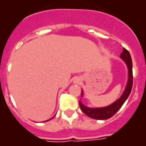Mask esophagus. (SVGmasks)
Returning <instances> with one entry per match:
<instances>
[{"label":"esophagus","mask_w":146,"mask_h":146,"mask_svg":"<svg viewBox=\"0 0 146 146\" xmlns=\"http://www.w3.org/2000/svg\"><path fill=\"white\" fill-rule=\"evenodd\" d=\"M74 82L75 84H79L80 82H81V80H80V78H75L74 80Z\"/></svg>","instance_id":"obj_1"}]
</instances>
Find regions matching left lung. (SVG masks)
Here are the masks:
<instances>
[{
    "label": "left lung",
    "instance_id": "1",
    "mask_svg": "<svg viewBox=\"0 0 146 146\" xmlns=\"http://www.w3.org/2000/svg\"><path fill=\"white\" fill-rule=\"evenodd\" d=\"M120 57L123 59V61L126 62L128 67L129 71V79L128 83L126 85V90L124 91L123 95L119 100H117L116 102L112 104L108 107H102V108H88L86 106L83 105L81 102H79V105L81 107V110L84 113L89 117H91L92 119H109L110 117L113 116L116 112L118 111L121 107L123 106L126 99L128 98L132 91L133 88V62L131 58V55L129 52V51L123 48V50L122 52ZM81 95H82V91H81Z\"/></svg>",
    "mask_w": 146,
    "mask_h": 146
}]
</instances>
